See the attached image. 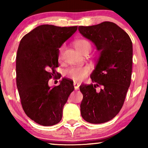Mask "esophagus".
I'll list each match as a JSON object with an SVG mask.
<instances>
[{
    "label": "esophagus",
    "instance_id": "esophagus-1",
    "mask_svg": "<svg viewBox=\"0 0 148 148\" xmlns=\"http://www.w3.org/2000/svg\"><path fill=\"white\" fill-rule=\"evenodd\" d=\"M79 86H80L79 83H78V82H74V88H75L76 90L79 89Z\"/></svg>",
    "mask_w": 148,
    "mask_h": 148
}]
</instances>
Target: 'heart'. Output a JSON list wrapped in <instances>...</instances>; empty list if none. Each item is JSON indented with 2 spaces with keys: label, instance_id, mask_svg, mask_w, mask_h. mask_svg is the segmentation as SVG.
Wrapping results in <instances>:
<instances>
[{
  "label": "heart",
  "instance_id": "heart-1",
  "mask_svg": "<svg viewBox=\"0 0 148 148\" xmlns=\"http://www.w3.org/2000/svg\"><path fill=\"white\" fill-rule=\"evenodd\" d=\"M74 47L81 53L85 55L90 51L92 49L91 42L89 40L84 38H81L76 40L74 41ZM65 49V46L62 45L59 49L58 59L61 60L62 54ZM90 72V69L88 67H71L67 70V75L69 78L76 81H80L86 78Z\"/></svg>",
  "mask_w": 148,
  "mask_h": 148
}]
</instances>
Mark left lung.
Instances as JSON below:
<instances>
[{
	"mask_svg": "<svg viewBox=\"0 0 148 148\" xmlns=\"http://www.w3.org/2000/svg\"><path fill=\"white\" fill-rule=\"evenodd\" d=\"M79 32L95 45L100 56L90 78L94 84H82L80 90L82 118L101 124L115 118L121 110L131 84L133 47L130 36L113 22L79 26Z\"/></svg>",
	"mask_w": 148,
	"mask_h": 148,
	"instance_id": "1",
	"label": "left lung"
}]
</instances>
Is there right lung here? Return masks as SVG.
Returning <instances> with one entry per match:
<instances>
[{"mask_svg":"<svg viewBox=\"0 0 148 148\" xmlns=\"http://www.w3.org/2000/svg\"><path fill=\"white\" fill-rule=\"evenodd\" d=\"M77 28L41 25L24 35L19 43L16 80L21 106L27 116L40 125L53 126L60 121L64 105L74 90L70 79H63L53 88L48 82L61 77L56 71L59 48Z\"/></svg>","mask_w":148,"mask_h":148,"instance_id":"1","label":"right lung"}]
</instances>
